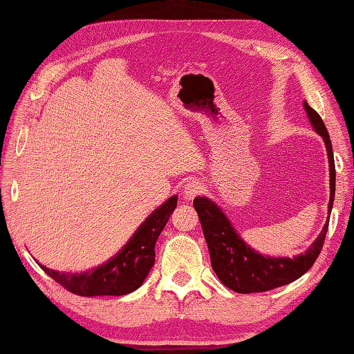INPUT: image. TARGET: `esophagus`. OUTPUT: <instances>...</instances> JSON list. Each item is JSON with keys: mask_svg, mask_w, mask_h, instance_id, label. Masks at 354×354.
Returning <instances> with one entry per match:
<instances>
[{"mask_svg": "<svg viewBox=\"0 0 354 354\" xmlns=\"http://www.w3.org/2000/svg\"><path fill=\"white\" fill-rule=\"evenodd\" d=\"M204 190V184L198 181V179H190L189 183L184 185V196L185 198H193L199 195L201 192Z\"/></svg>", "mask_w": 354, "mask_h": 354, "instance_id": "1", "label": "esophagus"}]
</instances>
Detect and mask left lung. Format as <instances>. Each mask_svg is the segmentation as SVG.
<instances>
[{"mask_svg":"<svg viewBox=\"0 0 354 354\" xmlns=\"http://www.w3.org/2000/svg\"><path fill=\"white\" fill-rule=\"evenodd\" d=\"M307 115L313 124L315 130L324 138L327 147L330 162V203L328 213L333 209L335 189H336V170L333 147H331L330 135L319 113L311 109L307 101L304 102ZM195 210L203 227L204 238L209 245L210 261L213 272L218 274L219 281L236 293H262L278 288L301 278L306 274L319 256L325 234L328 232V221L322 232L306 253L296 258H270L252 250L241 239L230 221L225 218L223 210L213 201L198 196L193 201Z\"/></svg>","mask_w":354,"mask_h":354,"instance_id":"8db88e82","label":"left lung"}]
</instances>
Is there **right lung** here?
Here are the masks:
<instances>
[{
	"instance_id": "add662e5",
	"label": "right lung",
	"mask_w": 354,
	"mask_h": 354,
	"mask_svg": "<svg viewBox=\"0 0 354 354\" xmlns=\"http://www.w3.org/2000/svg\"><path fill=\"white\" fill-rule=\"evenodd\" d=\"M178 203L176 196L158 207L115 258L86 273H59L39 267L59 286L78 296H122L135 292L155 264V244Z\"/></svg>"
}]
</instances>
